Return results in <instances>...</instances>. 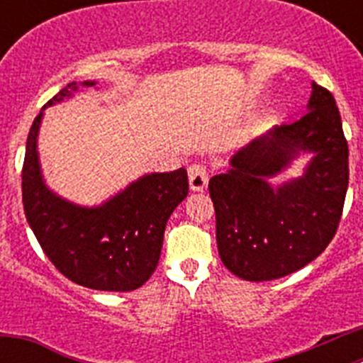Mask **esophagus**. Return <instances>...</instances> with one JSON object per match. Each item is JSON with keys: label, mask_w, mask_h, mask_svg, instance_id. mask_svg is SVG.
I'll return each instance as SVG.
<instances>
[{"label": "esophagus", "mask_w": 363, "mask_h": 363, "mask_svg": "<svg viewBox=\"0 0 363 363\" xmlns=\"http://www.w3.org/2000/svg\"><path fill=\"white\" fill-rule=\"evenodd\" d=\"M189 187L192 192H201L209 184V172L200 163L189 167Z\"/></svg>", "instance_id": "obj_1"}]
</instances>
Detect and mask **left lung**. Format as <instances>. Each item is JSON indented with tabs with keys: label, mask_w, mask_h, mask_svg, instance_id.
<instances>
[{
	"label": "left lung",
	"mask_w": 363,
	"mask_h": 363,
	"mask_svg": "<svg viewBox=\"0 0 363 363\" xmlns=\"http://www.w3.org/2000/svg\"><path fill=\"white\" fill-rule=\"evenodd\" d=\"M307 114L272 127L230 156L209 182L218 252L233 274L267 281L306 267L325 251L344 209L349 149L333 94L311 83ZM300 157L298 177L276 178Z\"/></svg>",
	"instance_id": "1"
}]
</instances>
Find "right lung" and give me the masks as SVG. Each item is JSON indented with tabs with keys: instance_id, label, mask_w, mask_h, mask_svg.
<instances>
[{
	"instance_id": "add662e5",
	"label": "right lung",
	"mask_w": 363,
	"mask_h": 363,
	"mask_svg": "<svg viewBox=\"0 0 363 363\" xmlns=\"http://www.w3.org/2000/svg\"><path fill=\"white\" fill-rule=\"evenodd\" d=\"M79 89L99 86L94 79L69 83L32 123L21 174L25 216L63 277L89 289L127 293L142 287L158 265L167 220L187 198V171L143 174L92 207L60 196L45 182L38 138L45 108Z\"/></svg>"
}]
</instances>
